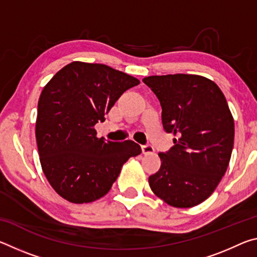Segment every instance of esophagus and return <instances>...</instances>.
<instances>
[{
	"label": "esophagus",
	"mask_w": 257,
	"mask_h": 257,
	"mask_svg": "<svg viewBox=\"0 0 257 257\" xmlns=\"http://www.w3.org/2000/svg\"><path fill=\"white\" fill-rule=\"evenodd\" d=\"M142 151H143V154L150 155L154 153V147L152 145H144L142 146Z\"/></svg>",
	"instance_id": "esophagus-1"
}]
</instances>
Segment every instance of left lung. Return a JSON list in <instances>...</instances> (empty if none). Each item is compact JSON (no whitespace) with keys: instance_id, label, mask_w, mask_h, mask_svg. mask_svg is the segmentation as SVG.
Here are the masks:
<instances>
[{"instance_id":"left-lung-1","label":"left lung","mask_w":257,"mask_h":257,"mask_svg":"<svg viewBox=\"0 0 257 257\" xmlns=\"http://www.w3.org/2000/svg\"><path fill=\"white\" fill-rule=\"evenodd\" d=\"M143 81L162 106V123L173 145L159 153L160 170L149 178L156 196L187 208L212 195L227 171L234 123L227 99L214 81L197 75L150 76Z\"/></svg>"}]
</instances>
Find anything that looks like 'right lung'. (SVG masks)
Listing matches in <instances>:
<instances>
[{"mask_svg": "<svg viewBox=\"0 0 257 257\" xmlns=\"http://www.w3.org/2000/svg\"><path fill=\"white\" fill-rule=\"evenodd\" d=\"M137 78L105 64L75 61L47 82L38 101L36 142L43 172L61 197L75 204L96 201L111 189L137 143L105 142L94 125L103 122Z\"/></svg>", "mask_w": 257, "mask_h": 257, "instance_id": "right-lung-1", "label": "right lung"}]
</instances>
